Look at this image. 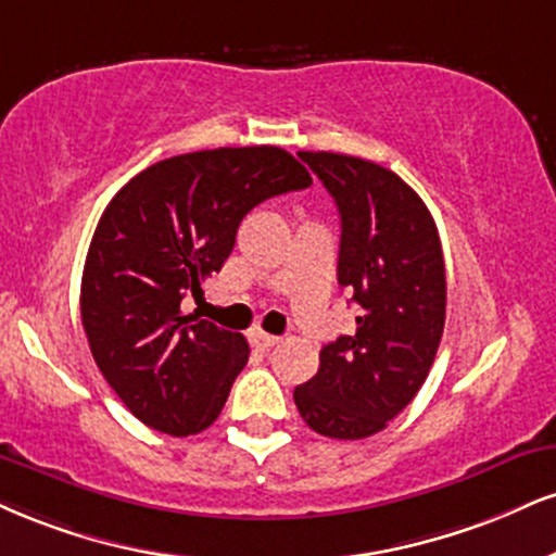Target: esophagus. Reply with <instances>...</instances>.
Instances as JSON below:
<instances>
[{
  "instance_id": "1",
  "label": "esophagus",
  "mask_w": 556,
  "mask_h": 556,
  "mask_svg": "<svg viewBox=\"0 0 556 556\" xmlns=\"http://www.w3.org/2000/svg\"><path fill=\"white\" fill-rule=\"evenodd\" d=\"M251 342H253V346H258V350L266 352V350H271V346L279 344V337L256 329V331H251Z\"/></svg>"
}]
</instances>
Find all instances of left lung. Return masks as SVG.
<instances>
[{
    "mask_svg": "<svg viewBox=\"0 0 556 556\" xmlns=\"http://www.w3.org/2000/svg\"><path fill=\"white\" fill-rule=\"evenodd\" d=\"M298 155L339 206V285L359 316L352 337L320 350L295 404L318 434L363 440L412 404L434 363L445 326L443 245L430 210L393 170L337 152Z\"/></svg>",
    "mask_w": 556,
    "mask_h": 556,
    "instance_id": "8db88e82",
    "label": "left lung"
}]
</instances>
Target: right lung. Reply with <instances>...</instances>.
<instances>
[{
	"mask_svg": "<svg viewBox=\"0 0 556 556\" xmlns=\"http://www.w3.org/2000/svg\"><path fill=\"white\" fill-rule=\"evenodd\" d=\"M311 184L279 147H219L160 160L111 199L85 258L79 311L100 372L139 422L184 438L219 417L249 342L184 316L180 300L204 295L253 206Z\"/></svg>",
	"mask_w": 556,
	"mask_h": 556,
	"instance_id": "right-lung-1",
	"label": "right lung"
}]
</instances>
